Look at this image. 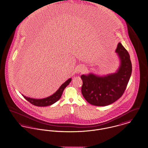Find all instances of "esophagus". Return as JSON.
<instances>
[{"label": "esophagus", "mask_w": 148, "mask_h": 148, "mask_svg": "<svg viewBox=\"0 0 148 148\" xmlns=\"http://www.w3.org/2000/svg\"><path fill=\"white\" fill-rule=\"evenodd\" d=\"M86 69V67L85 66H79L77 67V69H76V72L79 73V72H83L85 71Z\"/></svg>", "instance_id": "34e87169"}]
</instances>
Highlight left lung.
<instances>
[{"instance_id":"obj_1","label":"left lung","mask_w":148,"mask_h":148,"mask_svg":"<svg viewBox=\"0 0 148 148\" xmlns=\"http://www.w3.org/2000/svg\"><path fill=\"white\" fill-rule=\"evenodd\" d=\"M115 51L120 62L115 73L104 76L90 73L81 76L82 94L91 105L103 107L112 104L122 97L127 87L132 73L130 57L121 42Z\"/></svg>"}]
</instances>
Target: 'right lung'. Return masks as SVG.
Returning a JSON list of instances; mask_svg holds the SVG:
<instances>
[{
	"label": "right lung",
	"instance_id": "add662e5",
	"mask_svg": "<svg viewBox=\"0 0 148 148\" xmlns=\"http://www.w3.org/2000/svg\"><path fill=\"white\" fill-rule=\"evenodd\" d=\"M71 80L72 79L71 78L67 79L65 82H64L59 87V89H58V90L55 93H54L53 95L45 98H31L26 97L22 94V95L28 101H29L30 103H31L34 106H38V107H46V106H51L54 103H55L56 102H57L59 99L60 98L64 90L69 85Z\"/></svg>",
	"mask_w": 148,
	"mask_h": 148
}]
</instances>
